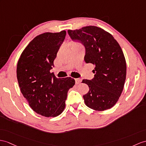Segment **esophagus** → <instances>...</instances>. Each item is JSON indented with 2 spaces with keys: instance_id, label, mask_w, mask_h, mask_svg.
<instances>
[{
  "instance_id": "34e87169",
  "label": "esophagus",
  "mask_w": 146,
  "mask_h": 146,
  "mask_svg": "<svg viewBox=\"0 0 146 146\" xmlns=\"http://www.w3.org/2000/svg\"><path fill=\"white\" fill-rule=\"evenodd\" d=\"M75 80H76V84H79L81 83V82H82V80L80 79H79V78H78V79H76Z\"/></svg>"
}]
</instances>
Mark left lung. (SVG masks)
<instances>
[{
  "instance_id": "8db88e82",
  "label": "left lung",
  "mask_w": 146,
  "mask_h": 146,
  "mask_svg": "<svg viewBox=\"0 0 146 146\" xmlns=\"http://www.w3.org/2000/svg\"><path fill=\"white\" fill-rule=\"evenodd\" d=\"M67 32L71 40L84 46L85 62L95 66L93 79L82 82L89 87L83 96L85 105L97 111L111 108L122 93L126 76V60L118 42L108 32L95 26Z\"/></svg>"
}]
</instances>
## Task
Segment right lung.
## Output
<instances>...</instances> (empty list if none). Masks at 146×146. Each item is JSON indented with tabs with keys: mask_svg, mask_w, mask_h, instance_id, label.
Instances as JSON below:
<instances>
[{
	"mask_svg": "<svg viewBox=\"0 0 146 146\" xmlns=\"http://www.w3.org/2000/svg\"><path fill=\"white\" fill-rule=\"evenodd\" d=\"M66 35V31H62L38 35L24 49L17 63L21 92L32 110L46 117L61 114L67 92L75 84L72 78L58 79L51 73Z\"/></svg>",
	"mask_w": 146,
	"mask_h": 146,
	"instance_id": "right-lung-1",
	"label": "right lung"
}]
</instances>
